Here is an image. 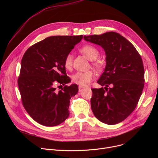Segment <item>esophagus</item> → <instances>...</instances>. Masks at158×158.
I'll list each match as a JSON object with an SVG mask.
<instances>
[{"label":"esophagus","instance_id":"34e87169","mask_svg":"<svg viewBox=\"0 0 158 158\" xmlns=\"http://www.w3.org/2000/svg\"><path fill=\"white\" fill-rule=\"evenodd\" d=\"M84 87H82V86H79V92H82V90H84Z\"/></svg>","mask_w":158,"mask_h":158}]
</instances>
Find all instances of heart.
I'll return each instance as SVG.
<instances>
[{
  "mask_svg": "<svg viewBox=\"0 0 158 158\" xmlns=\"http://www.w3.org/2000/svg\"><path fill=\"white\" fill-rule=\"evenodd\" d=\"M79 51L83 54L88 60L92 61V66L97 69H101L103 67L102 60L97 59L100 52L98 50L92 45H86L79 48ZM73 64V56L69 54L66 56L64 60V66L66 69L70 70ZM95 74L92 71L77 72L72 76V81L80 86H88L94 79Z\"/></svg>",
  "mask_w": 158,
  "mask_h": 158,
  "instance_id": "1",
  "label": "heart"
}]
</instances>
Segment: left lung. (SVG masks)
Listing matches in <instances>:
<instances>
[{"label":"left lung","instance_id":"8db88e82","mask_svg":"<svg viewBox=\"0 0 158 158\" xmlns=\"http://www.w3.org/2000/svg\"><path fill=\"white\" fill-rule=\"evenodd\" d=\"M84 38L101 46L106 55V66L97 81L106 87L92 89L93 113L104 123H118L135 110L142 94L145 79L142 57L134 45L117 32ZM109 85L112 87L108 89Z\"/></svg>","mask_w":158,"mask_h":158}]
</instances>
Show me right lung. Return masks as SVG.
I'll list each match as a JSON object with an SVG mask.
<instances>
[{
  "mask_svg": "<svg viewBox=\"0 0 158 158\" xmlns=\"http://www.w3.org/2000/svg\"><path fill=\"white\" fill-rule=\"evenodd\" d=\"M82 37H48L31 46L23 56L18 78L22 104L41 125L56 126L69 117L70 100L77 94L78 86L66 85L70 79L64 60ZM57 84L64 86L59 91L55 87Z\"/></svg>",
  "mask_w": 158,
  "mask_h": 158,
  "instance_id": "1",
  "label": "right lung"
}]
</instances>
